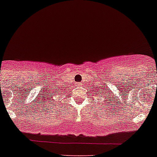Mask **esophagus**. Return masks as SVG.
I'll list each match as a JSON object with an SVG mask.
<instances>
[{
  "mask_svg": "<svg viewBox=\"0 0 157 157\" xmlns=\"http://www.w3.org/2000/svg\"><path fill=\"white\" fill-rule=\"evenodd\" d=\"M77 86H80V85H79V84H78V85H77Z\"/></svg>",
  "mask_w": 157,
  "mask_h": 157,
  "instance_id": "34e87169",
  "label": "esophagus"
}]
</instances>
